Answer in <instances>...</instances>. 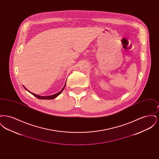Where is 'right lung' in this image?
Returning <instances> with one entry per match:
<instances>
[{"instance_id": "right-lung-1", "label": "right lung", "mask_w": 159, "mask_h": 159, "mask_svg": "<svg viewBox=\"0 0 159 159\" xmlns=\"http://www.w3.org/2000/svg\"><path fill=\"white\" fill-rule=\"evenodd\" d=\"M65 86H66V84H65V85H64V86L63 87V88L59 92H58V93H55V94H53V95H50V96H40V95H36V94H35V93H31L30 92V91H28L25 87H24V88L27 90V91H29L30 93H31L33 95H34V97H36V98H38V99H52L55 98H57L60 94L62 92V91L64 90V88H65Z\"/></svg>"}]
</instances>
